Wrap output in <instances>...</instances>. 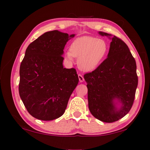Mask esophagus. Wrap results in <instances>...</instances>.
<instances>
[{"label": "esophagus", "mask_w": 150, "mask_h": 150, "mask_svg": "<svg viewBox=\"0 0 150 150\" xmlns=\"http://www.w3.org/2000/svg\"><path fill=\"white\" fill-rule=\"evenodd\" d=\"M78 76H79V81L80 82H83V80H84V79H83V76L82 75H80V74H79V75H78Z\"/></svg>", "instance_id": "1"}]
</instances>
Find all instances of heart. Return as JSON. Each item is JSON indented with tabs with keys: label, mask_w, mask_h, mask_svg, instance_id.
Returning a JSON list of instances; mask_svg holds the SVG:
<instances>
[{
	"label": "heart",
	"mask_w": 150,
	"mask_h": 150,
	"mask_svg": "<svg viewBox=\"0 0 150 150\" xmlns=\"http://www.w3.org/2000/svg\"><path fill=\"white\" fill-rule=\"evenodd\" d=\"M108 51V45L105 40L91 36H83L73 41L70 51L65 52L64 56L69 62H72L73 57H76L80 70L91 71L96 69L103 62Z\"/></svg>",
	"instance_id": "1"
}]
</instances>
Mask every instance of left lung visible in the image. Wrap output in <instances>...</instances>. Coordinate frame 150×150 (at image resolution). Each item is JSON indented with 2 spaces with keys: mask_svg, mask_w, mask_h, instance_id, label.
<instances>
[{
  "mask_svg": "<svg viewBox=\"0 0 150 150\" xmlns=\"http://www.w3.org/2000/svg\"><path fill=\"white\" fill-rule=\"evenodd\" d=\"M99 34L112 40L108 56L83 77L91 114L102 122L112 123L125 116L132 108L138 83L136 63L120 38L103 32Z\"/></svg>",
  "mask_w": 150,
  "mask_h": 150,
  "instance_id": "left-lung-1",
  "label": "left lung"
}]
</instances>
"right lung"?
<instances>
[{"instance_id": "add662e5", "label": "right lung", "mask_w": 150, "mask_h": 150, "mask_svg": "<svg viewBox=\"0 0 150 150\" xmlns=\"http://www.w3.org/2000/svg\"><path fill=\"white\" fill-rule=\"evenodd\" d=\"M75 34L44 33L26 50L20 65L19 93L25 108L38 120L62 116L79 82L75 69L63 67V49Z\"/></svg>"}]
</instances>
